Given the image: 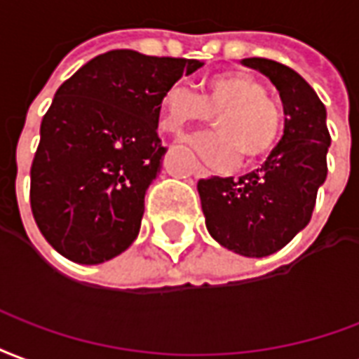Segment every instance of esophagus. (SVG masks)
<instances>
[{"mask_svg":"<svg viewBox=\"0 0 359 359\" xmlns=\"http://www.w3.org/2000/svg\"><path fill=\"white\" fill-rule=\"evenodd\" d=\"M193 176H195V177H208V176H210V172H208L205 166H201V164H195V168H193Z\"/></svg>","mask_w":359,"mask_h":359,"instance_id":"1","label":"esophagus"}]
</instances>
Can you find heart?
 I'll list each match as a JSON object with an SVG mask.
<instances>
[{"instance_id": "b5f03b06", "label": "heart", "mask_w": 359, "mask_h": 359, "mask_svg": "<svg viewBox=\"0 0 359 359\" xmlns=\"http://www.w3.org/2000/svg\"><path fill=\"white\" fill-rule=\"evenodd\" d=\"M214 118L216 132L191 141V147L214 166H229L241 156L245 164L266 158L283 130V111L266 86L247 72H222L208 78L195 95L185 86L162 93L161 128L182 137L191 126Z\"/></svg>"}]
</instances>
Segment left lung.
<instances>
[{
    "label": "left lung",
    "instance_id": "obj_1",
    "mask_svg": "<svg viewBox=\"0 0 359 359\" xmlns=\"http://www.w3.org/2000/svg\"><path fill=\"white\" fill-rule=\"evenodd\" d=\"M243 65L268 76L279 91L283 137L260 168L239 180H198L197 189L214 241L241 256L262 258L308 226L327 177L331 135L325 104L298 72L260 57L243 59Z\"/></svg>",
    "mask_w": 359,
    "mask_h": 359
}]
</instances>
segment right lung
I'll use <instances>...</instances> for the list:
<instances>
[{"label":"right lung","mask_w":359,"mask_h":359,"mask_svg":"<svg viewBox=\"0 0 359 359\" xmlns=\"http://www.w3.org/2000/svg\"><path fill=\"white\" fill-rule=\"evenodd\" d=\"M205 62L132 49L97 55L55 93L30 170L41 235L76 264H103L140 233L161 172L162 93Z\"/></svg>","instance_id":"right-lung-1"}]
</instances>
